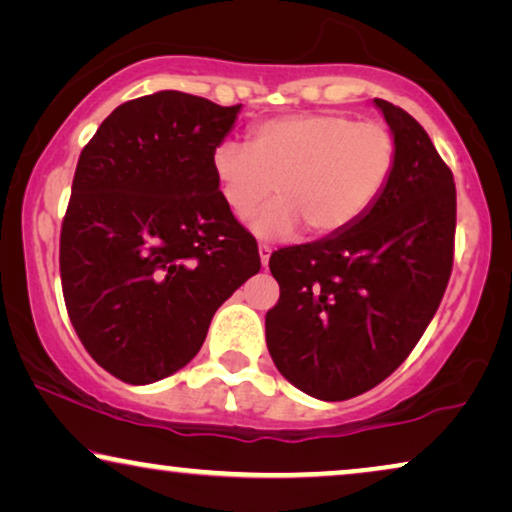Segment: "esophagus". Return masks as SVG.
<instances>
[{
	"label": "esophagus",
	"instance_id": "1",
	"mask_svg": "<svg viewBox=\"0 0 512 512\" xmlns=\"http://www.w3.org/2000/svg\"><path fill=\"white\" fill-rule=\"evenodd\" d=\"M270 254H272V249L268 247V244H258V256H261V265H263V268H268Z\"/></svg>",
	"mask_w": 512,
	"mask_h": 512
}]
</instances>
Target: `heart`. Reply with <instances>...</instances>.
<instances>
[{
	"label": "heart",
	"instance_id": "b5f03b06",
	"mask_svg": "<svg viewBox=\"0 0 512 512\" xmlns=\"http://www.w3.org/2000/svg\"><path fill=\"white\" fill-rule=\"evenodd\" d=\"M394 167L387 125L333 111L270 118L249 130V146L226 139L212 153L216 186L235 219H249L277 188L279 198L254 221V233L268 240L291 237L300 223L312 235L349 228L384 193Z\"/></svg>",
	"mask_w": 512,
	"mask_h": 512
}]
</instances>
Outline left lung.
<instances>
[{"mask_svg":"<svg viewBox=\"0 0 512 512\" xmlns=\"http://www.w3.org/2000/svg\"><path fill=\"white\" fill-rule=\"evenodd\" d=\"M396 167L373 207L324 240L279 249L265 340L279 373L321 401H347L394 373L431 324L450 282L457 188L426 130L375 97Z\"/></svg>","mask_w":512,"mask_h":512,"instance_id":"8db88e82","label":"left lung"}]
</instances>
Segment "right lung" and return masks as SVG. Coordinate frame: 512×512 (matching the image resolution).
<instances>
[{"label": "right lung", "instance_id": "right-lung-1", "mask_svg": "<svg viewBox=\"0 0 512 512\" xmlns=\"http://www.w3.org/2000/svg\"><path fill=\"white\" fill-rule=\"evenodd\" d=\"M240 107L160 90L116 107L83 146L60 230L62 296L83 347L118 380L184 368L214 312L261 270L212 172Z\"/></svg>", "mask_w": 512, "mask_h": 512}]
</instances>
